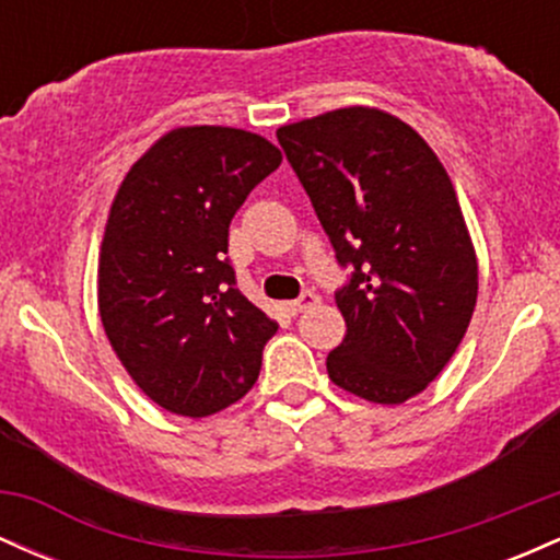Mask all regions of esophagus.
I'll use <instances>...</instances> for the list:
<instances>
[{"label": "esophagus", "mask_w": 560, "mask_h": 560, "mask_svg": "<svg viewBox=\"0 0 560 560\" xmlns=\"http://www.w3.org/2000/svg\"><path fill=\"white\" fill-rule=\"evenodd\" d=\"M316 302H318V294L307 289V292H302L298 300L284 302V311L289 313V316H300L302 311H307V307H313V305H316Z\"/></svg>", "instance_id": "esophagus-1"}]
</instances>
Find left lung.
<instances>
[{"instance_id": "left-lung-1", "label": "left lung", "mask_w": 560, "mask_h": 560, "mask_svg": "<svg viewBox=\"0 0 560 560\" xmlns=\"http://www.w3.org/2000/svg\"><path fill=\"white\" fill-rule=\"evenodd\" d=\"M350 281L337 387L400 405L440 376L474 316L479 266L445 165L408 124L342 107L276 131Z\"/></svg>"}]
</instances>
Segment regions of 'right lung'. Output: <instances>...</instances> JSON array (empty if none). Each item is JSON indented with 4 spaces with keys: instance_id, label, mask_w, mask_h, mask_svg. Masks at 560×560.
I'll return each instance as SVG.
<instances>
[{
    "instance_id": "add662e5",
    "label": "right lung",
    "mask_w": 560,
    "mask_h": 560,
    "mask_svg": "<svg viewBox=\"0 0 560 560\" xmlns=\"http://www.w3.org/2000/svg\"><path fill=\"white\" fill-rule=\"evenodd\" d=\"M281 165L279 147L229 126L160 137L118 186L100 249V318L137 387L202 419L258 382L279 324L236 289L229 223Z\"/></svg>"
}]
</instances>
